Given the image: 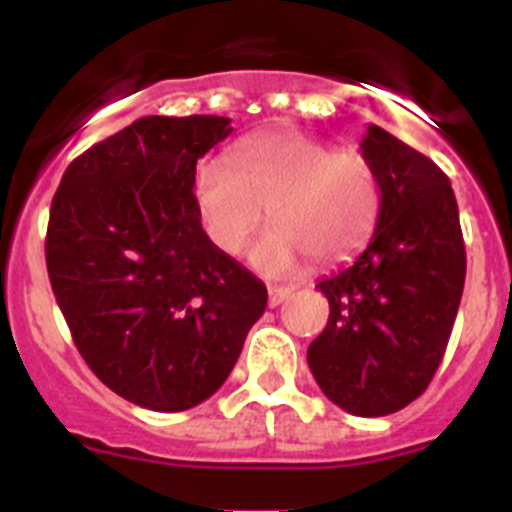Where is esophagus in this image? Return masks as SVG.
Listing matches in <instances>:
<instances>
[{
	"instance_id": "obj_1",
	"label": "esophagus",
	"mask_w": 512,
	"mask_h": 512,
	"mask_svg": "<svg viewBox=\"0 0 512 512\" xmlns=\"http://www.w3.org/2000/svg\"><path fill=\"white\" fill-rule=\"evenodd\" d=\"M289 295H292V287H269V305H282Z\"/></svg>"
}]
</instances>
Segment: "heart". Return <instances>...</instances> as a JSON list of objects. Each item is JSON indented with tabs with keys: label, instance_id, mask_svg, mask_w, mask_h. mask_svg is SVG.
<instances>
[{
	"label": "heart",
	"instance_id": "heart-1",
	"mask_svg": "<svg viewBox=\"0 0 512 512\" xmlns=\"http://www.w3.org/2000/svg\"><path fill=\"white\" fill-rule=\"evenodd\" d=\"M192 189L207 238L228 256L241 253L269 205L274 223L251 251L266 274L295 269L307 253L318 264L348 259L372 238L382 205L364 153L305 130L238 140L230 158L200 161Z\"/></svg>",
	"mask_w": 512,
	"mask_h": 512
}]
</instances>
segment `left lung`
Returning <instances> with one entry per match:
<instances>
[{
	"mask_svg": "<svg viewBox=\"0 0 512 512\" xmlns=\"http://www.w3.org/2000/svg\"><path fill=\"white\" fill-rule=\"evenodd\" d=\"M361 153L379 176L377 228L354 264L318 284L330 315L307 364L330 402L379 418L431 384L464 292L467 251L449 176L431 158L379 125L366 128Z\"/></svg>",
	"mask_w": 512,
	"mask_h": 512,
	"instance_id": "obj_1",
	"label": "left lung"
}]
</instances>
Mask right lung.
Listing matches in <instances>:
<instances>
[{
    "label": "right lung",
    "instance_id": "add662e5",
    "mask_svg": "<svg viewBox=\"0 0 512 512\" xmlns=\"http://www.w3.org/2000/svg\"><path fill=\"white\" fill-rule=\"evenodd\" d=\"M228 117H140L74 158L53 194L45 264L79 354L112 392L179 413L228 379L266 310L264 282L215 248L197 158Z\"/></svg>",
    "mask_w": 512,
    "mask_h": 512
}]
</instances>
